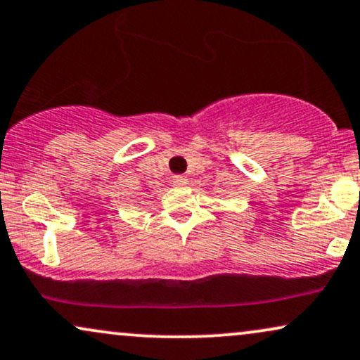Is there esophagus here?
Masks as SVG:
<instances>
[{
    "mask_svg": "<svg viewBox=\"0 0 360 360\" xmlns=\"http://www.w3.org/2000/svg\"><path fill=\"white\" fill-rule=\"evenodd\" d=\"M174 185L175 186H186L188 185V179L185 175H175L174 176Z\"/></svg>",
    "mask_w": 360,
    "mask_h": 360,
    "instance_id": "esophagus-1",
    "label": "esophagus"
}]
</instances>
